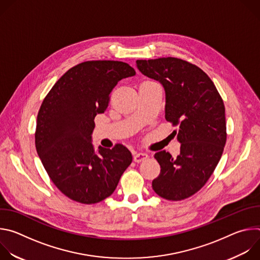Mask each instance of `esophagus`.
Returning <instances> with one entry per match:
<instances>
[{
	"label": "esophagus",
	"mask_w": 260,
	"mask_h": 260,
	"mask_svg": "<svg viewBox=\"0 0 260 260\" xmlns=\"http://www.w3.org/2000/svg\"><path fill=\"white\" fill-rule=\"evenodd\" d=\"M148 158V154L145 152H136L134 154V161L135 162H141Z\"/></svg>",
	"instance_id": "esophagus-1"
}]
</instances>
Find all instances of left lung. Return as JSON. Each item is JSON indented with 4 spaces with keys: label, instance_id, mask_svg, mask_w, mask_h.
<instances>
[{
    "label": "left lung",
    "instance_id": "1",
    "mask_svg": "<svg viewBox=\"0 0 260 260\" xmlns=\"http://www.w3.org/2000/svg\"><path fill=\"white\" fill-rule=\"evenodd\" d=\"M145 76L159 81L166 91V119L178 131L180 154L155 153L160 174L153 190L169 201H182L197 193L217 167L226 142L225 108L207 74L176 57L138 59Z\"/></svg>",
    "mask_w": 260,
    "mask_h": 260
}]
</instances>
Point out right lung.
Returning <instances> with one entry per match:
<instances>
[{"mask_svg": "<svg viewBox=\"0 0 260 260\" xmlns=\"http://www.w3.org/2000/svg\"><path fill=\"white\" fill-rule=\"evenodd\" d=\"M136 75L128 63L88 60L71 68L45 96L37 116L35 144L48 176L69 199L96 204L116 189L132 164L126 147L91 143L94 117L108 108L118 81Z\"/></svg>", "mask_w": 260, "mask_h": 260, "instance_id": "right-lung-1", "label": "right lung"}]
</instances>
